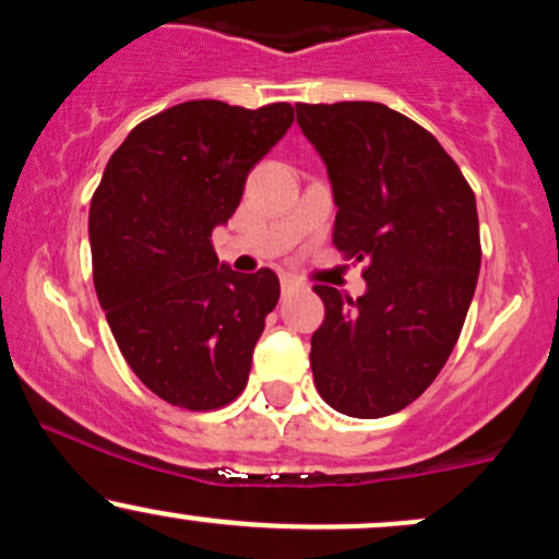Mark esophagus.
<instances>
[{
  "label": "esophagus",
  "instance_id": "1",
  "mask_svg": "<svg viewBox=\"0 0 559 559\" xmlns=\"http://www.w3.org/2000/svg\"><path fill=\"white\" fill-rule=\"evenodd\" d=\"M301 284L297 278H292V275H284V278H281V292H284V297L286 294H292V292H297Z\"/></svg>",
  "mask_w": 559,
  "mask_h": 559
}]
</instances>
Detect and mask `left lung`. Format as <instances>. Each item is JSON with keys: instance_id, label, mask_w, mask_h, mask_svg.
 Returning <instances> with one entry per match:
<instances>
[{"instance_id": "obj_1", "label": "left lung", "mask_w": 559, "mask_h": 559, "mask_svg": "<svg viewBox=\"0 0 559 559\" xmlns=\"http://www.w3.org/2000/svg\"><path fill=\"white\" fill-rule=\"evenodd\" d=\"M323 157L333 243L365 262L362 297L316 286L318 394L349 418L400 413L433 383L463 331L480 271L473 189L426 128L378 102L297 105Z\"/></svg>"}]
</instances>
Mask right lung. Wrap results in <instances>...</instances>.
<instances>
[{
  "label": "right lung",
  "instance_id": "1",
  "mask_svg": "<svg viewBox=\"0 0 559 559\" xmlns=\"http://www.w3.org/2000/svg\"><path fill=\"white\" fill-rule=\"evenodd\" d=\"M292 123L286 102H183L133 128L96 186V297L139 381L176 407L217 409L247 386L278 275L230 271L210 239Z\"/></svg>",
  "mask_w": 559,
  "mask_h": 559
}]
</instances>
